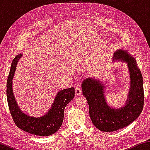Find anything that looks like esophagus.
<instances>
[{
	"label": "esophagus",
	"instance_id": "esophagus-1",
	"mask_svg": "<svg viewBox=\"0 0 150 150\" xmlns=\"http://www.w3.org/2000/svg\"><path fill=\"white\" fill-rule=\"evenodd\" d=\"M81 93H82V90L80 87H77L75 88V94L77 95H80Z\"/></svg>",
	"mask_w": 150,
	"mask_h": 150
}]
</instances>
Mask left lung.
Instances as JSON below:
<instances>
[{
  "label": "left lung",
  "mask_w": 150,
  "mask_h": 150,
  "mask_svg": "<svg viewBox=\"0 0 150 150\" xmlns=\"http://www.w3.org/2000/svg\"><path fill=\"white\" fill-rule=\"evenodd\" d=\"M120 59L128 63L130 75V89L126 105L118 109L107 105L104 96V87L98 81L88 78L82 83L83 94L89 106L93 124L103 132H114L128 126L140 115L144 108L143 77L136 61L124 50L116 51L114 60Z\"/></svg>",
  "instance_id": "left-lung-1"
}]
</instances>
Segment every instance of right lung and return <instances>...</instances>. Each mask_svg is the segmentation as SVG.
<instances>
[{
    "label": "right lung",
    "mask_w": 150,
    "mask_h": 150,
    "mask_svg": "<svg viewBox=\"0 0 150 150\" xmlns=\"http://www.w3.org/2000/svg\"><path fill=\"white\" fill-rule=\"evenodd\" d=\"M22 54L16 55L11 64L6 83V96L12 118L17 127L35 136H47L54 134L62 126L65 106L75 96V88L71 87L60 91L55 97L52 107L46 115L35 118L26 115L20 110L12 91L13 79L17 63Z\"/></svg>",
    "instance_id": "1"
}]
</instances>
